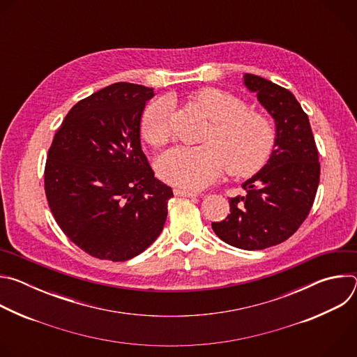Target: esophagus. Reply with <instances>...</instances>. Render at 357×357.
Listing matches in <instances>:
<instances>
[{
	"mask_svg": "<svg viewBox=\"0 0 357 357\" xmlns=\"http://www.w3.org/2000/svg\"><path fill=\"white\" fill-rule=\"evenodd\" d=\"M175 196H182V197H195L197 196L196 192L193 190H188V189H174Z\"/></svg>",
	"mask_w": 357,
	"mask_h": 357,
	"instance_id": "34e87169",
	"label": "esophagus"
}]
</instances>
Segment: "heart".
I'll return each mask as SVG.
<instances>
[{
  "label": "heart",
  "mask_w": 357,
  "mask_h": 357,
  "mask_svg": "<svg viewBox=\"0 0 357 357\" xmlns=\"http://www.w3.org/2000/svg\"><path fill=\"white\" fill-rule=\"evenodd\" d=\"M193 103L213 121L200 146H175L160 158L161 178L175 186L202 189L227 172L248 176L260 171L275 146L273 123L257 112L247 110L245 101L220 89H202ZM169 105L164 98L152 101L141 119V135L154 146L171 137Z\"/></svg>",
  "instance_id": "heart-1"
}]
</instances>
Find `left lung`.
I'll return each instance as SVG.
<instances>
[{
    "mask_svg": "<svg viewBox=\"0 0 357 357\" xmlns=\"http://www.w3.org/2000/svg\"><path fill=\"white\" fill-rule=\"evenodd\" d=\"M243 79L275 120V149L264 168L243 183L245 193L229 200L230 215L212 229L233 247L263 250L289 238L308 218L321 164L310 119L294 94L256 75Z\"/></svg>",
    "mask_w": 357,
    "mask_h": 357,
    "instance_id": "obj_1",
    "label": "left lung"
}]
</instances>
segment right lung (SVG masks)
<instances>
[{"instance_id": "add662e5", "label": "right lung", "mask_w": 357, "mask_h": 357, "mask_svg": "<svg viewBox=\"0 0 357 357\" xmlns=\"http://www.w3.org/2000/svg\"><path fill=\"white\" fill-rule=\"evenodd\" d=\"M149 87L114 83L75 105L45 164V195L58 226L89 256L127 261L161 234L172 189L141 149Z\"/></svg>"}]
</instances>
